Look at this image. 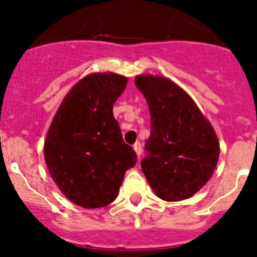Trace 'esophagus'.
<instances>
[{"label": "esophagus", "mask_w": 257, "mask_h": 257, "mask_svg": "<svg viewBox=\"0 0 257 257\" xmlns=\"http://www.w3.org/2000/svg\"><path fill=\"white\" fill-rule=\"evenodd\" d=\"M134 151H135L136 156L140 158V156H142V152H143L142 144H140V143H135V144H134Z\"/></svg>", "instance_id": "esophagus-1"}]
</instances>
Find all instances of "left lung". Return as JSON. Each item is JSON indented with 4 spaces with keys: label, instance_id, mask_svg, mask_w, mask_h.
Here are the masks:
<instances>
[{
    "label": "left lung",
    "instance_id": "1",
    "mask_svg": "<svg viewBox=\"0 0 257 257\" xmlns=\"http://www.w3.org/2000/svg\"><path fill=\"white\" fill-rule=\"evenodd\" d=\"M135 85L151 112L148 156L142 161L145 178L163 201L190 198L215 171L220 154L216 133L192 97L171 79L139 74Z\"/></svg>",
    "mask_w": 257,
    "mask_h": 257
}]
</instances>
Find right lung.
<instances>
[{
  "mask_svg": "<svg viewBox=\"0 0 257 257\" xmlns=\"http://www.w3.org/2000/svg\"><path fill=\"white\" fill-rule=\"evenodd\" d=\"M126 85L127 77L112 72L87 74L65 95L47 131L44 156L50 175L81 207L110 205L124 172L136 165L113 115Z\"/></svg>",
  "mask_w": 257,
  "mask_h": 257,
  "instance_id": "right-lung-1",
  "label": "right lung"
}]
</instances>
